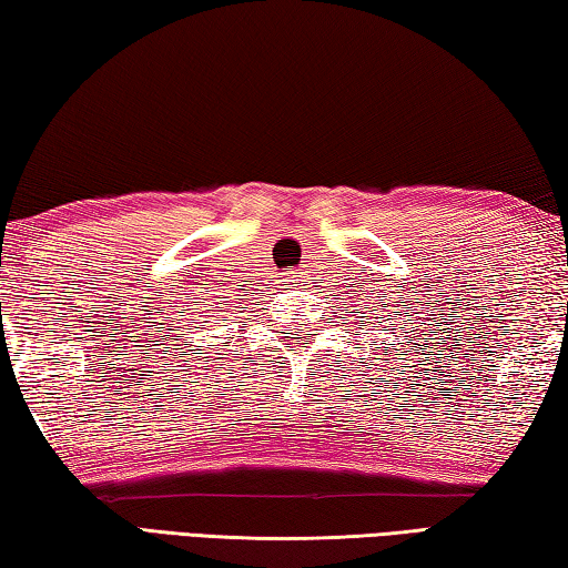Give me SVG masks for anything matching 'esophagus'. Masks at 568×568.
<instances>
[{"mask_svg": "<svg viewBox=\"0 0 568 568\" xmlns=\"http://www.w3.org/2000/svg\"><path fill=\"white\" fill-rule=\"evenodd\" d=\"M295 281H297L295 273H285V275H283V283H295Z\"/></svg>", "mask_w": 568, "mask_h": 568, "instance_id": "34e87169", "label": "esophagus"}]
</instances>
